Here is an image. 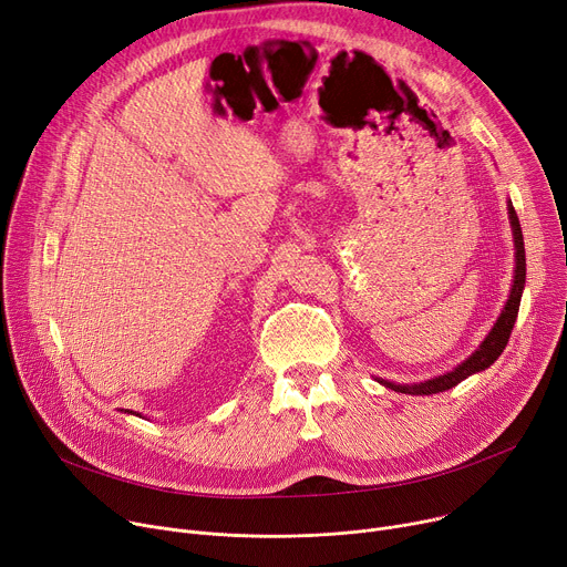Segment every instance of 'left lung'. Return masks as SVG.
I'll return each instance as SVG.
<instances>
[{"label": "left lung", "mask_w": 567, "mask_h": 567, "mask_svg": "<svg viewBox=\"0 0 567 567\" xmlns=\"http://www.w3.org/2000/svg\"><path fill=\"white\" fill-rule=\"evenodd\" d=\"M508 219H511V228H513V243H515V275H513V286H511V295L504 305V311L498 313L494 327L489 329V334L483 339V343L467 357L464 361H460L453 371L430 378L423 382H412V384H398V382H389L382 378H375L380 384H384L386 389H393L398 393H410V395H432L440 391H449L455 384H460L462 380H467L474 373H481L485 369L502 357V352L508 346L511 331L515 327L517 320V311H519V302H522V292H524V284H526V254H524V238H522V226L517 219V213L508 198Z\"/></svg>", "instance_id": "left-lung-1"}]
</instances>
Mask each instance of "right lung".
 I'll return each instance as SVG.
<instances>
[{
    "mask_svg": "<svg viewBox=\"0 0 567 567\" xmlns=\"http://www.w3.org/2000/svg\"><path fill=\"white\" fill-rule=\"evenodd\" d=\"M127 414H135V412H130V410H127ZM137 416H140V414H137Z\"/></svg>",
    "mask_w": 567,
    "mask_h": 567,
    "instance_id": "add662e5",
    "label": "right lung"
}]
</instances>
